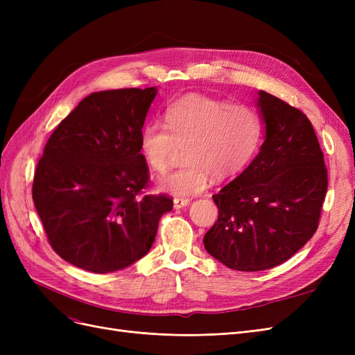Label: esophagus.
<instances>
[{
	"instance_id": "obj_1",
	"label": "esophagus",
	"mask_w": 355,
	"mask_h": 355,
	"mask_svg": "<svg viewBox=\"0 0 355 355\" xmlns=\"http://www.w3.org/2000/svg\"><path fill=\"white\" fill-rule=\"evenodd\" d=\"M188 204H189V198H185V197H176V198L173 200L175 209H182V207L188 206Z\"/></svg>"
}]
</instances>
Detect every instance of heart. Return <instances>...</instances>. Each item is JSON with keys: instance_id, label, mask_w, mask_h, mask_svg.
<instances>
[{"instance_id": "1", "label": "heart", "mask_w": 355, "mask_h": 355, "mask_svg": "<svg viewBox=\"0 0 355 355\" xmlns=\"http://www.w3.org/2000/svg\"><path fill=\"white\" fill-rule=\"evenodd\" d=\"M263 139L261 115L249 105L189 93L171 102L164 127L146 124L139 146L146 164L163 175L170 168L176 148L187 146L180 167L158 180L171 196H192L207 189L210 179L239 175L252 163Z\"/></svg>"}]
</instances>
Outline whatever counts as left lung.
Returning a JSON list of instances; mask_svg holds the SVG:
<instances>
[{
	"mask_svg": "<svg viewBox=\"0 0 355 355\" xmlns=\"http://www.w3.org/2000/svg\"><path fill=\"white\" fill-rule=\"evenodd\" d=\"M266 127L259 154L213 201L218 222L206 250L231 270L263 271L290 259L313 237L327 192V168L314 127L295 106L259 92Z\"/></svg>",
	"mask_w": 355,
	"mask_h": 355,
	"instance_id": "obj_1",
	"label": "left lung"
}]
</instances>
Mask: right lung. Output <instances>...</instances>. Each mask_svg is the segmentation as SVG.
I'll return each instance as SVG.
<instances>
[{"instance_id": "right-lung-1", "label": "right lung", "mask_w": 355, "mask_h": 355, "mask_svg": "<svg viewBox=\"0 0 355 355\" xmlns=\"http://www.w3.org/2000/svg\"><path fill=\"white\" fill-rule=\"evenodd\" d=\"M155 87L92 93L62 120L40 158L32 200L62 259L108 274L144 257L173 200L142 196L149 168L139 137Z\"/></svg>"}]
</instances>
